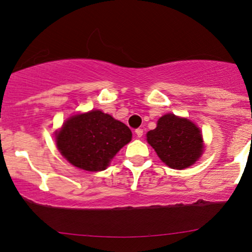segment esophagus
<instances>
[{"label": "esophagus", "mask_w": 252, "mask_h": 252, "mask_svg": "<svg viewBox=\"0 0 252 252\" xmlns=\"http://www.w3.org/2000/svg\"><path fill=\"white\" fill-rule=\"evenodd\" d=\"M135 134H136L137 137H142V135H143V129H142V128H137V129H135Z\"/></svg>", "instance_id": "esophagus-1"}]
</instances>
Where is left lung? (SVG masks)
<instances>
[{"label": "left lung", "instance_id": "left-lung-1", "mask_svg": "<svg viewBox=\"0 0 252 252\" xmlns=\"http://www.w3.org/2000/svg\"><path fill=\"white\" fill-rule=\"evenodd\" d=\"M147 141L163 163L177 170L195 164L204 148L198 127L172 113L158 119L156 128L147 133Z\"/></svg>", "mask_w": 252, "mask_h": 252}]
</instances>
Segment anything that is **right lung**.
<instances>
[{"label":"right lung","instance_id":"obj_1","mask_svg":"<svg viewBox=\"0 0 252 252\" xmlns=\"http://www.w3.org/2000/svg\"><path fill=\"white\" fill-rule=\"evenodd\" d=\"M132 140L125 124L99 110L74 115L56 134L61 154L81 170H105L122 148Z\"/></svg>","mask_w":252,"mask_h":252}]
</instances>
